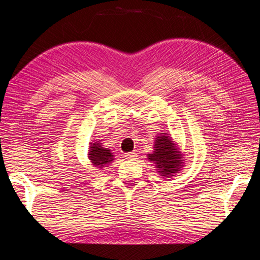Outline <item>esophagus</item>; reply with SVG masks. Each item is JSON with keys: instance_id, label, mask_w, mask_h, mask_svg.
Segmentation results:
<instances>
[{"instance_id": "1", "label": "esophagus", "mask_w": 260, "mask_h": 260, "mask_svg": "<svg viewBox=\"0 0 260 260\" xmlns=\"http://www.w3.org/2000/svg\"><path fill=\"white\" fill-rule=\"evenodd\" d=\"M124 157H125V159H128V160H135V159H137L138 154H137L136 152L125 153V154H124Z\"/></svg>"}]
</instances>
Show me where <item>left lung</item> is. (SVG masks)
<instances>
[{
	"mask_svg": "<svg viewBox=\"0 0 260 260\" xmlns=\"http://www.w3.org/2000/svg\"><path fill=\"white\" fill-rule=\"evenodd\" d=\"M154 148V153L148 154V159L156 165V168H158L157 170H159L161 176L170 177L179 171L182 159L170 138L166 135L157 137Z\"/></svg>",
	"mask_w": 260,
	"mask_h": 260,
	"instance_id": "8db88e82",
	"label": "left lung"
}]
</instances>
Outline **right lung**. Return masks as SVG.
I'll list each match as a JSON object with an SVG mask.
<instances>
[{"label": "right lung", "mask_w": 260, "mask_h": 260, "mask_svg": "<svg viewBox=\"0 0 260 260\" xmlns=\"http://www.w3.org/2000/svg\"><path fill=\"white\" fill-rule=\"evenodd\" d=\"M89 158L94 166L98 168L106 167L113 160V155L107 148H103L100 143H91L89 151Z\"/></svg>", "instance_id": "right-lung-1"}]
</instances>
